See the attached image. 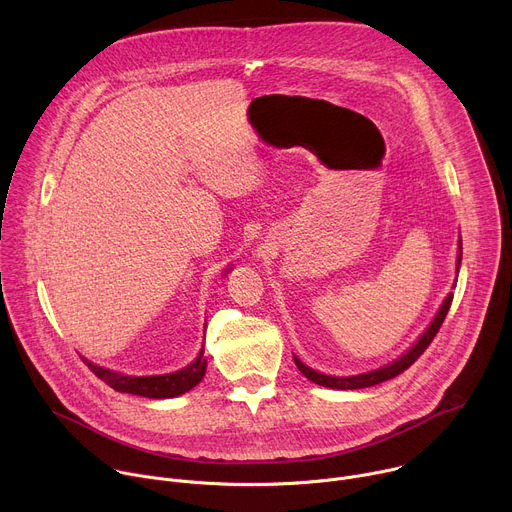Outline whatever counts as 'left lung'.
I'll use <instances>...</instances> for the list:
<instances>
[{
	"instance_id": "8db88e82",
	"label": "left lung",
	"mask_w": 512,
	"mask_h": 512,
	"mask_svg": "<svg viewBox=\"0 0 512 512\" xmlns=\"http://www.w3.org/2000/svg\"><path fill=\"white\" fill-rule=\"evenodd\" d=\"M460 263H462V241H460V253H458V269H460ZM452 300H454V294H450V296L446 298V302L442 304L440 312H437V316L433 318V322L429 324V328L425 330V334H423L401 358L393 360L391 364H387V367H383V369H377V371H373V373H362V375H356V377H328V375H322V373L312 371L310 367H306V364H304L300 358L294 356L296 367H298L300 373H302L306 379H310L312 383L322 385V387H330V389H342V391H346V389H364V387H375V385H379V383H385V381H389V379L401 375L403 371H407V369L411 367V364L425 352V348L431 344V340L435 338V334L440 332V328H442V324H444V320H446V316H448V310H450V306H452Z\"/></svg>"
}]
</instances>
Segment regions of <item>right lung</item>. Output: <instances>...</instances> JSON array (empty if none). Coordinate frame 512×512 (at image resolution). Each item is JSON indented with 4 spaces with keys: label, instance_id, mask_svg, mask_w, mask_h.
<instances>
[{
    "label": "right lung",
    "instance_id": "1",
    "mask_svg": "<svg viewBox=\"0 0 512 512\" xmlns=\"http://www.w3.org/2000/svg\"><path fill=\"white\" fill-rule=\"evenodd\" d=\"M85 362H87V367L111 389H115L119 393L150 397V399H170V397L188 393L202 381V377L206 373V360H204L202 352L198 354V358L192 364H188L186 369H182L178 373H170V375H156V377H129V375H121V373L97 367V364H93L89 360H85Z\"/></svg>",
    "mask_w": 512,
    "mask_h": 512
}]
</instances>
